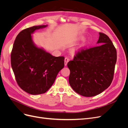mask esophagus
Returning <instances> with one entry per match:
<instances>
[{"label": "esophagus", "instance_id": "1", "mask_svg": "<svg viewBox=\"0 0 128 128\" xmlns=\"http://www.w3.org/2000/svg\"><path fill=\"white\" fill-rule=\"evenodd\" d=\"M69 61V58L68 57H66L65 59H64V65L65 66H67V63L68 62V61Z\"/></svg>", "mask_w": 128, "mask_h": 128}]
</instances>
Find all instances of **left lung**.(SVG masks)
I'll list each match as a JSON object with an SVG mask.
<instances>
[{
  "label": "left lung",
  "instance_id": "8db88e82",
  "mask_svg": "<svg viewBox=\"0 0 128 128\" xmlns=\"http://www.w3.org/2000/svg\"><path fill=\"white\" fill-rule=\"evenodd\" d=\"M97 43L101 45L77 52L67 64L70 86L87 97L101 94L110 86L116 62V50L108 36L99 32Z\"/></svg>",
  "mask_w": 128,
  "mask_h": 128
}]
</instances>
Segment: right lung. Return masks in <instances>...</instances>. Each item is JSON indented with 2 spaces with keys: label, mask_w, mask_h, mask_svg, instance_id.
Wrapping results in <instances>:
<instances>
[{
  "label": "right lung",
  "mask_w": 128,
  "mask_h": 128,
  "mask_svg": "<svg viewBox=\"0 0 128 128\" xmlns=\"http://www.w3.org/2000/svg\"><path fill=\"white\" fill-rule=\"evenodd\" d=\"M47 26H34L22 30L15 38L10 54L12 68L18 84L33 95L47 91L64 66V56H54L34 43L32 34Z\"/></svg>",
  "instance_id": "add662e5"
}]
</instances>
